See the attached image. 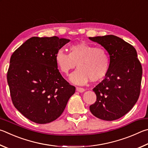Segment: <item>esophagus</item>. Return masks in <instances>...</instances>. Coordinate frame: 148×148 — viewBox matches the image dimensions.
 Instances as JSON below:
<instances>
[{"mask_svg":"<svg viewBox=\"0 0 148 148\" xmlns=\"http://www.w3.org/2000/svg\"><path fill=\"white\" fill-rule=\"evenodd\" d=\"M76 90H77V92H81V93H82V92H84L85 91V90L84 88H81V87H77Z\"/></svg>","mask_w":148,"mask_h":148,"instance_id":"obj_1","label":"esophagus"}]
</instances>
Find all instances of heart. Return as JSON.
<instances>
[{
    "label": "heart",
    "mask_w": 148,
    "mask_h": 148,
    "mask_svg": "<svg viewBox=\"0 0 148 148\" xmlns=\"http://www.w3.org/2000/svg\"><path fill=\"white\" fill-rule=\"evenodd\" d=\"M55 62L59 70L67 75L78 67L71 74L70 80L77 84H84L90 80L97 82L107 75L110 68L109 53L103 47H95L87 42H80L69 47V54L59 49L55 54Z\"/></svg>",
    "instance_id": "obj_1"
}]
</instances>
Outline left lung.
<instances>
[{
	"mask_svg": "<svg viewBox=\"0 0 148 148\" xmlns=\"http://www.w3.org/2000/svg\"><path fill=\"white\" fill-rule=\"evenodd\" d=\"M89 39L107 49L110 58L105 79L93 89L97 99L90 106V112L103 120H118L129 112L138 99L142 65L134 47L120 38L107 35Z\"/></svg>",
	"mask_w": 148,
	"mask_h": 148,
	"instance_id": "obj_1",
	"label": "left lung"
}]
</instances>
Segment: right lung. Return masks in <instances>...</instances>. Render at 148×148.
<instances>
[{"mask_svg": "<svg viewBox=\"0 0 148 148\" xmlns=\"http://www.w3.org/2000/svg\"><path fill=\"white\" fill-rule=\"evenodd\" d=\"M70 40L32 37L10 58L7 81L14 107L30 121L44 124L56 120L75 92L59 72L55 54Z\"/></svg>", "mask_w": 148, "mask_h": 148, "instance_id": "obj_1", "label": "right lung"}]
</instances>
